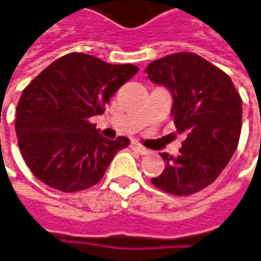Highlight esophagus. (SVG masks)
Returning <instances> with one entry per match:
<instances>
[{
    "label": "esophagus",
    "instance_id": "esophagus-1",
    "mask_svg": "<svg viewBox=\"0 0 261 261\" xmlns=\"http://www.w3.org/2000/svg\"><path fill=\"white\" fill-rule=\"evenodd\" d=\"M131 148H133L134 151H137V153H140V154H148V153H150V151H148V150H147L145 147H143L141 144H138L137 141H133V143H131Z\"/></svg>",
    "mask_w": 261,
    "mask_h": 261
}]
</instances>
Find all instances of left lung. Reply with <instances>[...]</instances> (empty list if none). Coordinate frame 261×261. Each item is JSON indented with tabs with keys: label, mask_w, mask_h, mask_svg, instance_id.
<instances>
[{
	"label": "left lung",
	"mask_w": 261,
	"mask_h": 261,
	"mask_svg": "<svg viewBox=\"0 0 261 261\" xmlns=\"http://www.w3.org/2000/svg\"><path fill=\"white\" fill-rule=\"evenodd\" d=\"M147 77L173 95L171 116L187 133L178 155L161 154L166 167L151 178L173 196L210 186L234 154L242 131V97L224 71L193 53H175L145 68Z\"/></svg>",
	"instance_id": "8db88e82"
}]
</instances>
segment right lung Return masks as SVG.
I'll use <instances>...</instances> for the list:
<instances>
[{
  "mask_svg": "<svg viewBox=\"0 0 261 261\" xmlns=\"http://www.w3.org/2000/svg\"><path fill=\"white\" fill-rule=\"evenodd\" d=\"M133 64L104 63L83 53L60 57L24 88L15 133L33 174L56 190H86L100 181L130 140H108L90 121L137 74Z\"/></svg>",
  "mask_w": 261,
  "mask_h": 261,
  "instance_id": "right-lung-1",
  "label": "right lung"
}]
</instances>
